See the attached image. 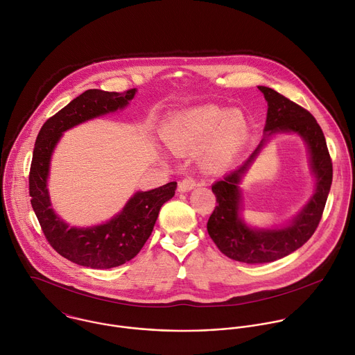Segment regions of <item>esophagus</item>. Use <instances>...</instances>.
Segmentation results:
<instances>
[{"mask_svg": "<svg viewBox=\"0 0 355 355\" xmlns=\"http://www.w3.org/2000/svg\"><path fill=\"white\" fill-rule=\"evenodd\" d=\"M194 186H196V180L193 178L187 176V178H184V179H182L179 182V187L178 189H179L180 193H186V191H190L191 189H194Z\"/></svg>", "mask_w": 355, "mask_h": 355, "instance_id": "34e87169", "label": "esophagus"}]
</instances>
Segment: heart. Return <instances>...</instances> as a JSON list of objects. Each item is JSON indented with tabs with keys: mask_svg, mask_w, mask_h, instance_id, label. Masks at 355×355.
Listing matches in <instances>:
<instances>
[{
	"mask_svg": "<svg viewBox=\"0 0 355 355\" xmlns=\"http://www.w3.org/2000/svg\"><path fill=\"white\" fill-rule=\"evenodd\" d=\"M248 123L240 111L202 104L175 114L164 132L168 147L176 154L200 148V164L205 171L226 169L241 150Z\"/></svg>",
	"mask_w": 355,
	"mask_h": 355,
	"instance_id": "obj_1",
	"label": "heart"
}]
</instances>
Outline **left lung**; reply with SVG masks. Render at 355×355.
<instances>
[{
  "instance_id": "8db88e82",
  "label": "left lung",
  "mask_w": 355,
  "mask_h": 355,
  "mask_svg": "<svg viewBox=\"0 0 355 355\" xmlns=\"http://www.w3.org/2000/svg\"><path fill=\"white\" fill-rule=\"evenodd\" d=\"M258 89L268 101L265 137L244 165L212 184L216 207L207 223L208 234L216 247L226 257L245 263H265L280 259L306 243L319 225L333 178L331 159L316 119L306 110L273 89L265 86H258ZM276 132H297L307 143L311 168L317 179L315 193L287 227L252 230L239 216L241 195L238 184L260 148Z\"/></svg>"
}]
</instances>
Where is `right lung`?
<instances>
[{
	"mask_svg": "<svg viewBox=\"0 0 355 355\" xmlns=\"http://www.w3.org/2000/svg\"><path fill=\"white\" fill-rule=\"evenodd\" d=\"M135 94L136 89L125 93L87 90L47 119L36 139L29 173L33 211L50 245L82 266L110 269L135 258L151 236L161 207L175 196L176 182L137 191L111 220L90 227H71L51 208L47 179L51 155L62 133L89 119L125 108Z\"/></svg>",
	"mask_w": 355,
	"mask_h": 355,
	"instance_id": "right-lung-1",
	"label": "right lung"
}]
</instances>
